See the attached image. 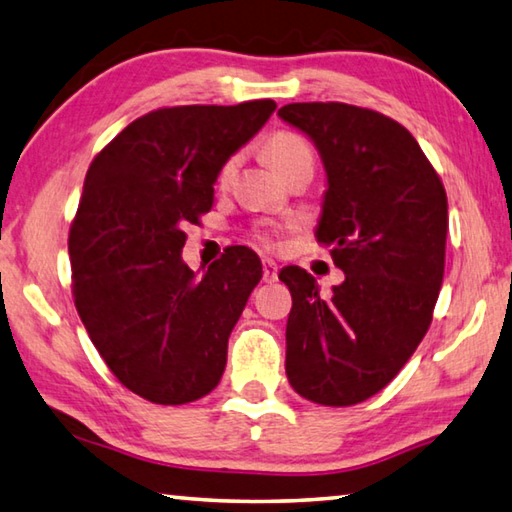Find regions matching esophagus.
<instances>
[{
  "label": "esophagus",
  "instance_id": "1",
  "mask_svg": "<svg viewBox=\"0 0 512 512\" xmlns=\"http://www.w3.org/2000/svg\"><path fill=\"white\" fill-rule=\"evenodd\" d=\"M276 276H279V267H276V263L267 258V261H263V279L267 283H274Z\"/></svg>",
  "mask_w": 512,
  "mask_h": 512
}]
</instances>
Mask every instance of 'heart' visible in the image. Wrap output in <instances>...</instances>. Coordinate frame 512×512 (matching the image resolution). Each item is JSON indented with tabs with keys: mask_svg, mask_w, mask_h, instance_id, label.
Returning <instances> with one entry per match:
<instances>
[{
	"mask_svg": "<svg viewBox=\"0 0 512 512\" xmlns=\"http://www.w3.org/2000/svg\"><path fill=\"white\" fill-rule=\"evenodd\" d=\"M265 152L267 157H270L272 164L279 168V173H285L292 164H297L301 159H312V148L310 143L301 137L297 132H290V130H276L272 132L270 137L265 141ZM238 166V157H229L224 164L220 166V173H218V182L220 184H227L233 170ZM281 231V227H274V229H258L256 231V240L261 242L263 247H272L274 245V236Z\"/></svg>",
	"mask_w": 512,
	"mask_h": 512,
	"instance_id": "b5f03b06",
	"label": "heart"
}]
</instances>
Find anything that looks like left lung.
<instances>
[{
  "instance_id": "left-lung-1",
  "label": "left lung",
  "mask_w": 512,
  "mask_h": 512,
  "mask_svg": "<svg viewBox=\"0 0 512 512\" xmlns=\"http://www.w3.org/2000/svg\"><path fill=\"white\" fill-rule=\"evenodd\" d=\"M279 116L324 159L317 240L346 276L321 299L315 276L281 270L292 294L285 373L317 405H357L396 378L432 324L445 272V186L414 134L369 107L290 103Z\"/></svg>"
}]
</instances>
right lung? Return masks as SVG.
<instances>
[{"mask_svg":"<svg viewBox=\"0 0 512 512\" xmlns=\"http://www.w3.org/2000/svg\"><path fill=\"white\" fill-rule=\"evenodd\" d=\"M274 110L270 98L159 107L87 170L69 227L71 294L107 369L155 405L200 400L222 378L263 267L238 245L197 276L182 261L184 229L211 211L220 166Z\"/></svg>","mask_w":512,"mask_h":512,"instance_id":"1","label":"right lung"}]
</instances>
